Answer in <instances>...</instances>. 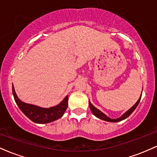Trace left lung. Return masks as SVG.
Here are the masks:
<instances>
[{
	"label": "left lung",
	"mask_w": 157,
	"mask_h": 157,
	"mask_svg": "<svg viewBox=\"0 0 157 157\" xmlns=\"http://www.w3.org/2000/svg\"><path fill=\"white\" fill-rule=\"evenodd\" d=\"M142 96V94H141ZM140 100H141V97L139 98L138 101L135 103V105L134 106H132V107L130 109L128 110V111H127L126 112L124 113L123 115H122L121 117H120V118H117V119H111L109 117H108L106 115L104 114L103 113L101 112V111H100V110H98L96 108L94 107V106L92 105L91 104V102H89V107H90V109L91 110V112L94 113V116H96L97 117H98L99 119H100V120H105V121H108V122H120V121H122V120H125L127 117H128L131 114V113L133 112V111H134L135 109H136V107H137L139 102H140Z\"/></svg>",
	"instance_id": "left-lung-1"
}]
</instances>
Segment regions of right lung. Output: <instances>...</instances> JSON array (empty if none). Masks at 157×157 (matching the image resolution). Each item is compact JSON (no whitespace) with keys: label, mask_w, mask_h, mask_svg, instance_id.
I'll return each instance as SVG.
<instances>
[{"label":"right lung","mask_w":157,"mask_h":157,"mask_svg":"<svg viewBox=\"0 0 157 157\" xmlns=\"http://www.w3.org/2000/svg\"><path fill=\"white\" fill-rule=\"evenodd\" d=\"M12 93H13L14 98L19 109L27 117L36 123H48V122L58 120L63 115L68 107V95L59 105L49 108V109H44V108L31 105V104L25 103L21 101L16 94L13 86H12Z\"/></svg>","instance_id":"obj_1"}]
</instances>
